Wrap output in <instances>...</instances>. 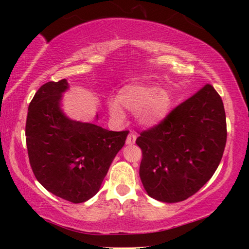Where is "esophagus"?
I'll use <instances>...</instances> for the list:
<instances>
[{
	"label": "esophagus",
	"mask_w": 249,
	"mask_h": 249,
	"mask_svg": "<svg viewBox=\"0 0 249 249\" xmlns=\"http://www.w3.org/2000/svg\"><path fill=\"white\" fill-rule=\"evenodd\" d=\"M137 136L134 133H129L127 138H126V144L127 145H134L135 142H136Z\"/></svg>",
	"instance_id": "34e87169"
}]
</instances>
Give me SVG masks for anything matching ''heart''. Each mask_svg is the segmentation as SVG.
Here are the masks:
<instances>
[{"instance_id": "b5f03b06", "label": "heart", "mask_w": 249, "mask_h": 249, "mask_svg": "<svg viewBox=\"0 0 249 249\" xmlns=\"http://www.w3.org/2000/svg\"><path fill=\"white\" fill-rule=\"evenodd\" d=\"M171 98L165 90L148 84L132 83L122 87L117 98L108 100V109L113 116L122 119L124 107L137 113L140 123L145 126H155L169 115Z\"/></svg>"}]
</instances>
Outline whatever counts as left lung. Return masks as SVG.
<instances>
[{
	"label": "left lung",
	"instance_id": "1",
	"mask_svg": "<svg viewBox=\"0 0 249 249\" xmlns=\"http://www.w3.org/2000/svg\"><path fill=\"white\" fill-rule=\"evenodd\" d=\"M226 136L223 101L205 84L137 137L142 151L140 177L148 196L176 203L196 193L220 165Z\"/></svg>",
	"mask_w": 249,
	"mask_h": 249
}]
</instances>
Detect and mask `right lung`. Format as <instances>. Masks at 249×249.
Segmentation results:
<instances>
[{"mask_svg":"<svg viewBox=\"0 0 249 249\" xmlns=\"http://www.w3.org/2000/svg\"><path fill=\"white\" fill-rule=\"evenodd\" d=\"M66 79L41 86L29 103L26 145L29 163L43 187L61 199L82 203L100 190L128 130L112 132L72 121L61 109Z\"/></svg>","mask_w":249,"mask_h":249,"instance_id":"1","label":"right lung"}]
</instances>
